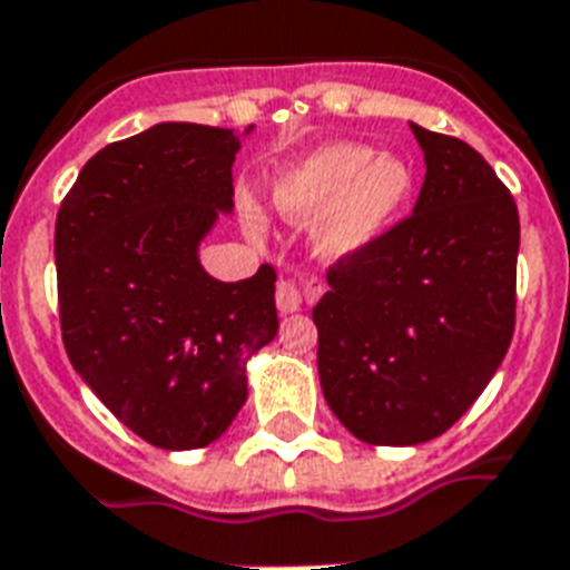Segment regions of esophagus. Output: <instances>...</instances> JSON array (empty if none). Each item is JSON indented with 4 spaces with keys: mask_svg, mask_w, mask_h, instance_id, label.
Returning a JSON list of instances; mask_svg holds the SVG:
<instances>
[{
    "mask_svg": "<svg viewBox=\"0 0 570 570\" xmlns=\"http://www.w3.org/2000/svg\"><path fill=\"white\" fill-rule=\"evenodd\" d=\"M317 291H321V285H317V279H314V276H303L299 282L282 279L279 288H276V308H279L282 314L299 312L306 299L317 297Z\"/></svg>",
    "mask_w": 570,
    "mask_h": 570,
    "instance_id": "1",
    "label": "esophagus"
}]
</instances>
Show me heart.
Returning <instances> with one entry per match:
<instances>
[{"label": "heart", "instance_id": "obj_1", "mask_svg": "<svg viewBox=\"0 0 570 570\" xmlns=\"http://www.w3.org/2000/svg\"><path fill=\"white\" fill-rule=\"evenodd\" d=\"M414 190L403 156H376L364 144H326L279 176L273 206L299 226L321 223L317 247L326 258H347L394 226Z\"/></svg>", "mask_w": 570, "mask_h": 570}]
</instances>
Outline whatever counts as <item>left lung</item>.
<instances>
[{
	"instance_id": "left-lung-1",
	"label": "left lung",
	"mask_w": 570,
	"mask_h": 570,
	"mask_svg": "<svg viewBox=\"0 0 570 570\" xmlns=\"http://www.w3.org/2000/svg\"><path fill=\"white\" fill-rule=\"evenodd\" d=\"M412 131L426 161L412 217L332 264L312 312L323 397L358 441L382 448L448 432L515 332V199L465 140Z\"/></svg>"
}]
</instances>
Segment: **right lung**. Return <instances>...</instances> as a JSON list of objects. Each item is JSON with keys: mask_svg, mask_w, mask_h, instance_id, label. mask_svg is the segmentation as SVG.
<instances>
[{"mask_svg": "<svg viewBox=\"0 0 570 570\" xmlns=\"http://www.w3.org/2000/svg\"><path fill=\"white\" fill-rule=\"evenodd\" d=\"M238 149L232 129L158 122L99 149L55 220L67 356L117 421L161 450L206 448L229 430L249 356L279 330L271 264L240 282L199 264L203 238L235 206Z\"/></svg>", "mask_w": 570, "mask_h": 570, "instance_id": "right-lung-1", "label": "right lung"}]
</instances>
